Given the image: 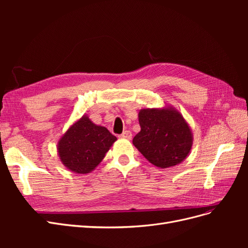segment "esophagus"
<instances>
[{"mask_svg":"<svg viewBox=\"0 0 248 248\" xmlns=\"http://www.w3.org/2000/svg\"><path fill=\"white\" fill-rule=\"evenodd\" d=\"M120 137L123 138V139H126V140H131V138H132V133H131L130 131H128V130H126V131H124V132H123Z\"/></svg>","mask_w":248,"mask_h":248,"instance_id":"obj_1","label":"esophagus"}]
</instances>
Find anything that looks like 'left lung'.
I'll list each match as a JSON object with an SVG mask.
<instances>
[{
  "mask_svg": "<svg viewBox=\"0 0 248 248\" xmlns=\"http://www.w3.org/2000/svg\"><path fill=\"white\" fill-rule=\"evenodd\" d=\"M140 131L132 144L154 166L168 169L189 155L193 136L181 112L171 106L139 111Z\"/></svg>",
  "mask_w": 248,
  "mask_h": 248,
  "instance_id": "left-lung-1",
  "label": "left lung"
}]
</instances>
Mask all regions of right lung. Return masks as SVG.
<instances>
[{
	"label": "right lung",
	"mask_w": 248,
	"mask_h": 248,
	"mask_svg": "<svg viewBox=\"0 0 248 248\" xmlns=\"http://www.w3.org/2000/svg\"><path fill=\"white\" fill-rule=\"evenodd\" d=\"M117 138L87 115L74 122L60 138L57 149L61 162L76 174H88L98 167Z\"/></svg>",
	"instance_id": "1"
}]
</instances>
